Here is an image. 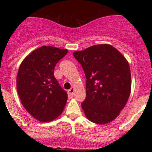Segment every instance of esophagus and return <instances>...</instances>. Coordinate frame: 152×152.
Instances as JSON below:
<instances>
[{
	"label": "esophagus",
	"mask_w": 152,
	"mask_h": 152,
	"mask_svg": "<svg viewBox=\"0 0 152 152\" xmlns=\"http://www.w3.org/2000/svg\"><path fill=\"white\" fill-rule=\"evenodd\" d=\"M74 88H71L70 90H69V91H68V94H69V96H73V95H74Z\"/></svg>",
	"instance_id": "obj_1"
}]
</instances>
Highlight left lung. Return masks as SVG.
<instances>
[{"label":"left lung","mask_w":152,"mask_h":152,"mask_svg":"<svg viewBox=\"0 0 152 152\" xmlns=\"http://www.w3.org/2000/svg\"><path fill=\"white\" fill-rule=\"evenodd\" d=\"M86 78V96L81 103L86 118L98 124L114 120L131 93V71L122 54L109 44L94 45L75 51Z\"/></svg>","instance_id":"1"}]
</instances>
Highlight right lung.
Instances as JSON below:
<instances>
[{
	"label": "right lung",
	"mask_w": 152,
	"mask_h": 152,
	"mask_svg": "<svg viewBox=\"0 0 152 152\" xmlns=\"http://www.w3.org/2000/svg\"><path fill=\"white\" fill-rule=\"evenodd\" d=\"M67 49L43 46L26 57L19 67L16 87L26 111L38 121H51L62 113L67 93L54 77V68Z\"/></svg>",
	"instance_id": "1"
}]
</instances>
